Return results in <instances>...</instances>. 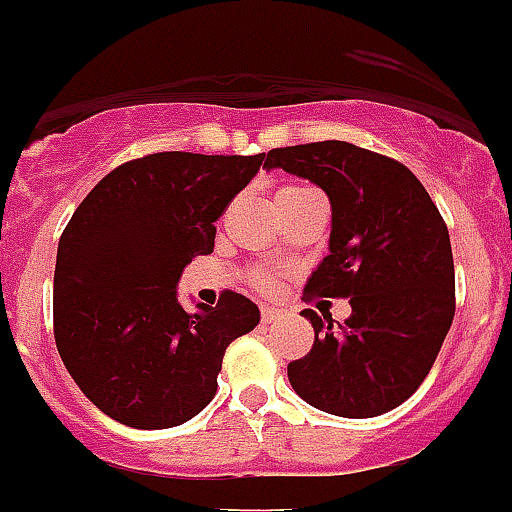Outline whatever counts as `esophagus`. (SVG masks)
<instances>
[{
    "mask_svg": "<svg viewBox=\"0 0 512 512\" xmlns=\"http://www.w3.org/2000/svg\"><path fill=\"white\" fill-rule=\"evenodd\" d=\"M279 314H281V311L274 309V306L261 304V321H264V324H271V321H276V316H279Z\"/></svg>",
    "mask_w": 512,
    "mask_h": 512,
    "instance_id": "34e87169",
    "label": "esophagus"
}]
</instances>
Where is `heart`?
Instances as JSON below:
<instances>
[{
	"mask_svg": "<svg viewBox=\"0 0 512 512\" xmlns=\"http://www.w3.org/2000/svg\"><path fill=\"white\" fill-rule=\"evenodd\" d=\"M299 191H306V186H284L276 196H289V193H299ZM251 284L259 291H269L274 289V276H271L269 271H253Z\"/></svg>",
	"mask_w": 512,
	"mask_h": 512,
	"instance_id": "1",
	"label": "heart"
}]
</instances>
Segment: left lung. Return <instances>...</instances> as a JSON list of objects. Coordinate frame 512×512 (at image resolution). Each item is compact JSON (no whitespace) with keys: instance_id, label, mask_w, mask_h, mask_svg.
<instances>
[{"instance_id":"left-lung-1","label":"left lung","mask_w":512,"mask_h":512,"mask_svg":"<svg viewBox=\"0 0 512 512\" xmlns=\"http://www.w3.org/2000/svg\"><path fill=\"white\" fill-rule=\"evenodd\" d=\"M264 168L309 178L329 196V256L304 299L352 304L344 324L301 311L314 344L286 367L291 387L329 415L362 420L394 410L425 382L455 316L445 218L407 165L344 140L274 148Z\"/></svg>"}]
</instances>
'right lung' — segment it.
Listing matches in <instances>:
<instances>
[{"mask_svg":"<svg viewBox=\"0 0 512 512\" xmlns=\"http://www.w3.org/2000/svg\"><path fill=\"white\" fill-rule=\"evenodd\" d=\"M264 155L153 153L87 193L57 246L52 321L67 372L107 417L165 430L216 397L223 354L259 324L226 289L191 314L175 299L186 264L213 251L216 221Z\"/></svg>","mask_w":512,"mask_h":512,"instance_id":"add662e5","label":"right lung"}]
</instances>
